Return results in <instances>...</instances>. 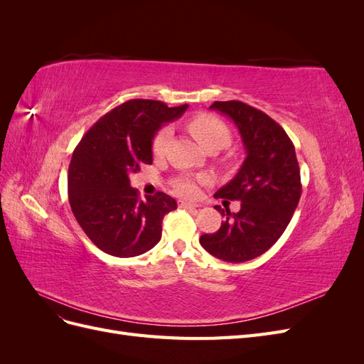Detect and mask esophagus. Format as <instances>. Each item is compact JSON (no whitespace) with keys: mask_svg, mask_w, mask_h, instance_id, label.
I'll return each instance as SVG.
<instances>
[{"mask_svg":"<svg viewBox=\"0 0 364 364\" xmlns=\"http://www.w3.org/2000/svg\"><path fill=\"white\" fill-rule=\"evenodd\" d=\"M179 206H181V208H186V209H196V208H199V205L191 203V202H183V200L179 202Z\"/></svg>","mask_w":364,"mask_h":364,"instance_id":"obj_1","label":"esophagus"}]
</instances>
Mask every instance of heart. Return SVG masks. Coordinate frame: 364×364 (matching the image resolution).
<instances>
[{
    "instance_id": "1",
    "label": "heart",
    "mask_w": 364,
    "mask_h": 364,
    "mask_svg": "<svg viewBox=\"0 0 364 364\" xmlns=\"http://www.w3.org/2000/svg\"><path fill=\"white\" fill-rule=\"evenodd\" d=\"M188 130L191 132V135L199 141V144L208 151L223 149L230 142V129L222 118H218L213 114H199L193 117L188 121ZM170 135L171 130L167 126L161 127L156 132L155 138L151 141L153 155H164V151L167 149V144L170 141ZM199 181H202V178L196 179L190 178V176H182V178L173 181V188L181 196L193 197L197 194V182Z\"/></svg>"
}]
</instances>
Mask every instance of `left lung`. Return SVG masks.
<instances>
[{"label": "left lung", "mask_w": 364, "mask_h": 364, "mask_svg": "<svg viewBox=\"0 0 364 364\" xmlns=\"http://www.w3.org/2000/svg\"><path fill=\"white\" fill-rule=\"evenodd\" d=\"M211 109L234 119L247 156L214 194L223 205L240 200V211L215 206L226 220L217 232L203 234L200 245L218 259L243 262L269 250L289 226L302 193L299 162L285 130L259 109L238 100L214 102Z\"/></svg>", "instance_id": "obj_1"}]
</instances>
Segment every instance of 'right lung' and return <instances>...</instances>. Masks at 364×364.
<instances>
[{"label":"right lung","instance_id":"right-lung-1","mask_svg":"<svg viewBox=\"0 0 364 364\" xmlns=\"http://www.w3.org/2000/svg\"><path fill=\"white\" fill-rule=\"evenodd\" d=\"M186 107L129 100L98 119L74 149L68 168L73 214L87 238L109 255L136 257L159 243L162 220L178 203L161 191L141 200L129 176L153 162L156 130Z\"/></svg>","mask_w":364,"mask_h":364}]
</instances>
